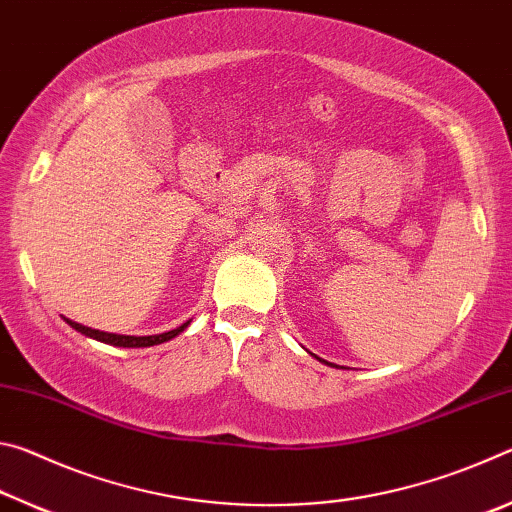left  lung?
<instances>
[{"instance_id": "left-lung-1", "label": "left lung", "mask_w": 512, "mask_h": 512, "mask_svg": "<svg viewBox=\"0 0 512 512\" xmlns=\"http://www.w3.org/2000/svg\"><path fill=\"white\" fill-rule=\"evenodd\" d=\"M316 359H318V361H323V363H327L325 359H320V357H316ZM327 366H332V363H327Z\"/></svg>"}]
</instances>
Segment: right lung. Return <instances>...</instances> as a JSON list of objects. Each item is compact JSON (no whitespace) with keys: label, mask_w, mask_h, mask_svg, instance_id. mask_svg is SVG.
Returning a JSON list of instances; mask_svg holds the SVG:
<instances>
[{"label":"right lung","mask_w":512,"mask_h":512,"mask_svg":"<svg viewBox=\"0 0 512 512\" xmlns=\"http://www.w3.org/2000/svg\"><path fill=\"white\" fill-rule=\"evenodd\" d=\"M67 325H72L76 332H81L88 336V339L94 341H101V343H108V345H115V348H151V345H160V343H167L171 339H176L180 332H185L187 325L192 323V320H187L176 329H171V332H164V334H153V336H126V334H110V332H99V329H92V327H85L81 323H74V320L65 318Z\"/></svg>","instance_id":"right-lung-1"}]
</instances>
